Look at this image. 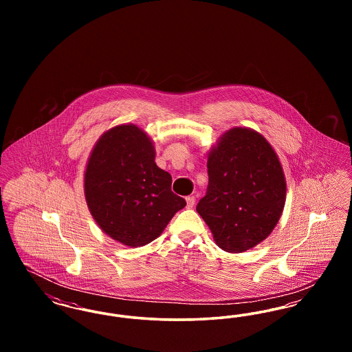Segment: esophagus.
Wrapping results in <instances>:
<instances>
[{"instance_id": "obj_1", "label": "esophagus", "mask_w": 352, "mask_h": 352, "mask_svg": "<svg viewBox=\"0 0 352 352\" xmlns=\"http://www.w3.org/2000/svg\"><path fill=\"white\" fill-rule=\"evenodd\" d=\"M186 201H187V207H188V208H192L194 204H195V198H194V197H187Z\"/></svg>"}]
</instances>
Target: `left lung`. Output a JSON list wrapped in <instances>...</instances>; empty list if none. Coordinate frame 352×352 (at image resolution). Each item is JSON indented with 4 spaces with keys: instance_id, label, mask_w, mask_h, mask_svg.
Returning a JSON list of instances; mask_svg holds the SVG:
<instances>
[{
    "instance_id": "1",
    "label": "left lung",
    "mask_w": 352,
    "mask_h": 352,
    "mask_svg": "<svg viewBox=\"0 0 352 352\" xmlns=\"http://www.w3.org/2000/svg\"><path fill=\"white\" fill-rule=\"evenodd\" d=\"M208 187L197 211L219 248L248 251L264 241L284 211V168L268 140L257 131L234 126L207 154Z\"/></svg>"
}]
</instances>
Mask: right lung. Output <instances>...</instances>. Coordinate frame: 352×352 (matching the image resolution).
<instances>
[{"mask_svg":"<svg viewBox=\"0 0 352 352\" xmlns=\"http://www.w3.org/2000/svg\"><path fill=\"white\" fill-rule=\"evenodd\" d=\"M154 142L134 124L101 134L84 171V197L101 231L131 248L164 232L186 206L171 191V175L155 164Z\"/></svg>","mask_w":352,"mask_h":352,"instance_id":"right-lung-1","label":"right lung"}]
</instances>
